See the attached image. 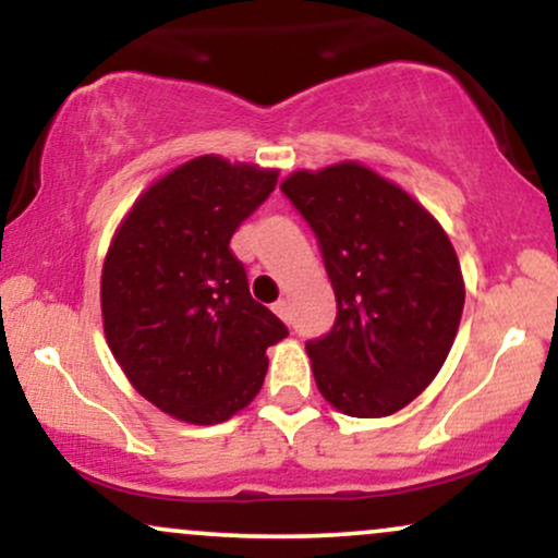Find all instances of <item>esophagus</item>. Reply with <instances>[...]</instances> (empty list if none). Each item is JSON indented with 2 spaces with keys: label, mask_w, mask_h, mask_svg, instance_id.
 I'll return each instance as SVG.
<instances>
[{
  "label": "esophagus",
  "mask_w": 558,
  "mask_h": 558,
  "mask_svg": "<svg viewBox=\"0 0 558 558\" xmlns=\"http://www.w3.org/2000/svg\"><path fill=\"white\" fill-rule=\"evenodd\" d=\"M272 310H275V315H278L280 319H283V323H291V312H288V301H286V299L275 301Z\"/></svg>",
  "instance_id": "obj_1"
}]
</instances>
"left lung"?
<instances>
[{
	"instance_id": "8db88e82",
	"label": "left lung",
	"mask_w": 558,
	"mask_h": 558,
	"mask_svg": "<svg viewBox=\"0 0 558 558\" xmlns=\"http://www.w3.org/2000/svg\"><path fill=\"white\" fill-rule=\"evenodd\" d=\"M315 230L338 315L306 341L319 393L349 417H386L430 386L464 310L457 252L438 220L364 165L286 178Z\"/></svg>"
}]
</instances>
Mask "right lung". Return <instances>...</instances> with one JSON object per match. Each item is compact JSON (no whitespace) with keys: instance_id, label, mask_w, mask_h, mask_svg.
<instances>
[{"instance_id":"right-lung-1","label":"right lung","mask_w":558,"mask_h":558,"mask_svg":"<svg viewBox=\"0 0 558 558\" xmlns=\"http://www.w3.org/2000/svg\"><path fill=\"white\" fill-rule=\"evenodd\" d=\"M278 170L207 155L144 191L101 270L105 336L133 388L194 425L233 417L259 393L265 351L288 328L248 293L230 239Z\"/></svg>"}]
</instances>
